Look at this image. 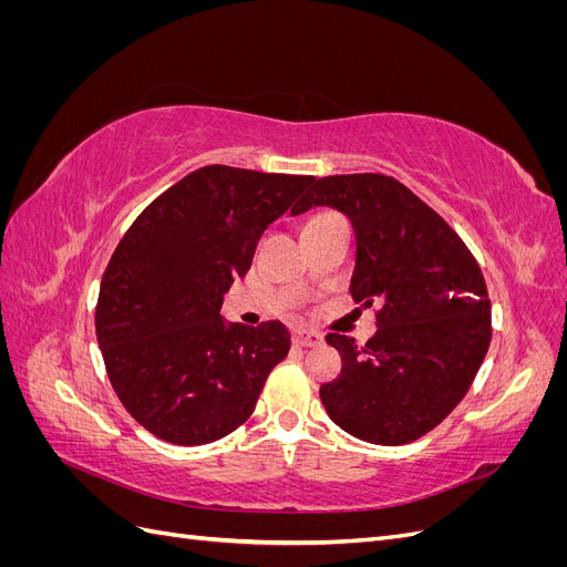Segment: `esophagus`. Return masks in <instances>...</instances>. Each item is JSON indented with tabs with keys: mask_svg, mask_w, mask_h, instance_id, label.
<instances>
[{
	"mask_svg": "<svg viewBox=\"0 0 567 567\" xmlns=\"http://www.w3.org/2000/svg\"><path fill=\"white\" fill-rule=\"evenodd\" d=\"M321 336L317 331H307V329H298L293 331V346L296 348H317L321 346Z\"/></svg>",
	"mask_w": 567,
	"mask_h": 567,
	"instance_id": "34e87169",
	"label": "esophagus"
}]
</instances>
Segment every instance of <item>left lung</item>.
<instances>
[{
  "instance_id": "obj_1",
  "label": "left lung",
  "mask_w": 567,
  "mask_h": 567,
  "mask_svg": "<svg viewBox=\"0 0 567 567\" xmlns=\"http://www.w3.org/2000/svg\"><path fill=\"white\" fill-rule=\"evenodd\" d=\"M333 208L354 229V302L375 307L359 348L329 333L342 371L319 388L342 431L373 444L414 442L468 392L492 338L487 286L475 257L433 208L385 175L315 179L290 215Z\"/></svg>"
}]
</instances>
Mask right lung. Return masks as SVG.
<instances>
[{
    "label": "right lung",
    "mask_w": 567,
    "mask_h": 567,
    "mask_svg": "<svg viewBox=\"0 0 567 567\" xmlns=\"http://www.w3.org/2000/svg\"><path fill=\"white\" fill-rule=\"evenodd\" d=\"M315 182L205 165L134 219L104 271L96 340L123 406L156 437L208 444L248 421L290 350L281 321L221 319L274 219Z\"/></svg>",
    "instance_id": "right-lung-1"
}]
</instances>
